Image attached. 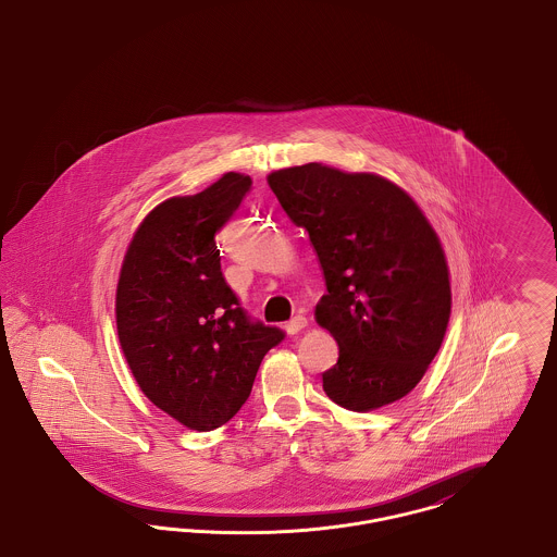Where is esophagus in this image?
<instances>
[{
  "label": "esophagus",
  "mask_w": 557,
  "mask_h": 557,
  "mask_svg": "<svg viewBox=\"0 0 557 557\" xmlns=\"http://www.w3.org/2000/svg\"><path fill=\"white\" fill-rule=\"evenodd\" d=\"M307 327V318H302V315H296V318H292L286 325H284V330L294 336V334H298L300 330H305Z\"/></svg>",
  "instance_id": "obj_1"
}]
</instances>
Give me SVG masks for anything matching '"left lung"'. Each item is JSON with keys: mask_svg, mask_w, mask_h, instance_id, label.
<instances>
[{"mask_svg": "<svg viewBox=\"0 0 557 557\" xmlns=\"http://www.w3.org/2000/svg\"><path fill=\"white\" fill-rule=\"evenodd\" d=\"M267 184L323 271L315 321L338 343L325 395L357 413L407 397L450 318L449 265L424 211L382 175L323 162L271 171Z\"/></svg>", "mask_w": 557, "mask_h": 557, "instance_id": "8db88e82", "label": "left lung"}]
</instances>
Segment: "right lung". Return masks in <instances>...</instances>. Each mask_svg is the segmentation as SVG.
I'll list each match as a JSON object with an SVG mask.
<instances>
[{"mask_svg": "<svg viewBox=\"0 0 557 557\" xmlns=\"http://www.w3.org/2000/svg\"><path fill=\"white\" fill-rule=\"evenodd\" d=\"M225 173L173 196L137 225L116 284V332L139 391L189 430L230 422L284 332L250 323L225 284L214 234L250 189Z\"/></svg>", "mask_w": 557, "mask_h": 557, "instance_id": "add662e5", "label": "right lung"}]
</instances>
